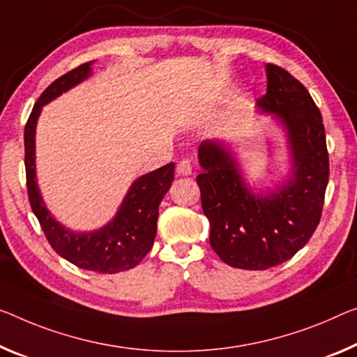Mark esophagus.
I'll use <instances>...</instances> for the list:
<instances>
[{
  "mask_svg": "<svg viewBox=\"0 0 357 357\" xmlns=\"http://www.w3.org/2000/svg\"><path fill=\"white\" fill-rule=\"evenodd\" d=\"M191 171H193V169H191V164H190L188 160H182L177 164V174L178 175H190Z\"/></svg>",
  "mask_w": 357,
  "mask_h": 357,
  "instance_id": "34e87169",
  "label": "esophagus"
}]
</instances>
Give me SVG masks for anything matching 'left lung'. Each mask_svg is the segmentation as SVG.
Segmentation results:
<instances>
[{"label":"left lung","mask_w":357,"mask_h":357,"mask_svg":"<svg viewBox=\"0 0 357 357\" xmlns=\"http://www.w3.org/2000/svg\"><path fill=\"white\" fill-rule=\"evenodd\" d=\"M266 94L257 105L284 124L294 175L265 196L245 185L223 142L204 140L196 177L201 206L211 222V245L229 266L266 270L281 265L308 243L321 222L328 182V153L319 108L306 87L278 65H266Z\"/></svg>","instance_id":"8db88e82"}]
</instances>
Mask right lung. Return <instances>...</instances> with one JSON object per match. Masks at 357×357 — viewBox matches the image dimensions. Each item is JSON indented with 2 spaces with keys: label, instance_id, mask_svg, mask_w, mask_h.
Segmentation results:
<instances>
[{
  "label": "right lung",
  "instance_id": "1",
  "mask_svg": "<svg viewBox=\"0 0 357 357\" xmlns=\"http://www.w3.org/2000/svg\"><path fill=\"white\" fill-rule=\"evenodd\" d=\"M86 62L57 78L46 87L33 107L25 124V172L31 211L40 222L51 248L65 260L81 270L113 274L130 270L151 250L156 236L158 207L174 182V162L142 175L130 186L119 211L112 222L91 233H75L60 225L46 209L36 185L35 174V129L43 105L62 92L79 84L91 75Z\"/></svg>",
  "mask_w": 357,
  "mask_h": 357
}]
</instances>
